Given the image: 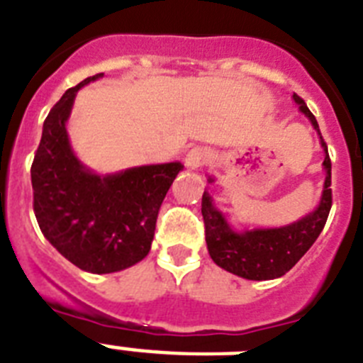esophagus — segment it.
<instances>
[{
  "instance_id": "obj_1",
  "label": "esophagus",
  "mask_w": 363,
  "mask_h": 363,
  "mask_svg": "<svg viewBox=\"0 0 363 363\" xmlns=\"http://www.w3.org/2000/svg\"><path fill=\"white\" fill-rule=\"evenodd\" d=\"M209 158V150L203 149V147H194L192 150H189V154L185 156V165L189 169H200L205 162Z\"/></svg>"
}]
</instances>
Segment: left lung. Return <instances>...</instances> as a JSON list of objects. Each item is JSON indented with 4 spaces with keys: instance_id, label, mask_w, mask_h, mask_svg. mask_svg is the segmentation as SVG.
<instances>
[{
    "instance_id": "1",
    "label": "left lung",
    "mask_w": 363,
    "mask_h": 363,
    "mask_svg": "<svg viewBox=\"0 0 363 363\" xmlns=\"http://www.w3.org/2000/svg\"><path fill=\"white\" fill-rule=\"evenodd\" d=\"M293 99L300 105V111L311 120L313 127L318 130L320 142L325 150L323 169H325V184L320 205L316 211L306 218L294 221L291 225L277 227V229H252L236 233L230 229L225 216L214 207L213 198L205 191L201 196V214L205 223V242L207 249L216 265L233 272L236 277L247 280H274L289 272L298 259L311 249L325 225L329 211L333 205L331 192V158L327 152V145L320 133L318 121L300 96L294 94ZM213 182V178H209Z\"/></svg>"
}]
</instances>
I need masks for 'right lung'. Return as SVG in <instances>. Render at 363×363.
I'll use <instances>...</instances> for the list:
<instances>
[{
  "label": "right lung",
  "instance_id": "right-lung-1",
  "mask_svg": "<svg viewBox=\"0 0 363 363\" xmlns=\"http://www.w3.org/2000/svg\"><path fill=\"white\" fill-rule=\"evenodd\" d=\"M101 76L83 79L50 108L30 167L41 233L70 264L94 274L123 271L149 255L163 198L184 169L172 162L98 176L74 156L65 127L74 98Z\"/></svg>",
  "mask_w": 363,
  "mask_h": 363
}]
</instances>
